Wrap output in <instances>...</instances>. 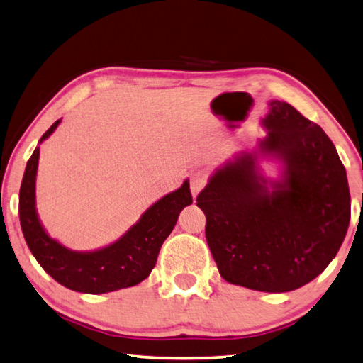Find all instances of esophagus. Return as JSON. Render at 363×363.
Returning a JSON list of instances; mask_svg holds the SVG:
<instances>
[{
  "instance_id": "esophagus-1",
  "label": "esophagus",
  "mask_w": 363,
  "mask_h": 363,
  "mask_svg": "<svg viewBox=\"0 0 363 363\" xmlns=\"http://www.w3.org/2000/svg\"><path fill=\"white\" fill-rule=\"evenodd\" d=\"M207 185V174L204 170H196L189 175V186H191V193L196 198L201 193V189H204Z\"/></svg>"
}]
</instances>
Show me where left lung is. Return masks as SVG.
Here are the masks:
<instances>
[{
    "label": "left lung",
    "mask_w": 363,
    "mask_h": 363,
    "mask_svg": "<svg viewBox=\"0 0 363 363\" xmlns=\"http://www.w3.org/2000/svg\"><path fill=\"white\" fill-rule=\"evenodd\" d=\"M266 135L212 172L198 196L206 238L226 282L284 294L336 257L351 220L346 169L332 140L282 100L268 101ZM274 160L271 179L261 167Z\"/></svg>",
    "instance_id": "8db88e82"
}]
</instances>
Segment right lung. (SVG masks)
<instances>
[{"mask_svg":"<svg viewBox=\"0 0 363 363\" xmlns=\"http://www.w3.org/2000/svg\"><path fill=\"white\" fill-rule=\"evenodd\" d=\"M62 119H57L40 138L28 159L18 194V217L30 252L48 274L69 290L81 294H108L133 287L150 276L161 245L175 228L178 215L193 204L189 180L162 196L142 213L123 236L95 250H72L50 238L36 211V174L40 145L52 135Z\"/></svg>","mask_w":363,"mask_h":363,"instance_id":"right-lung-1","label":"right lung"}]
</instances>
